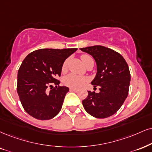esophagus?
I'll use <instances>...</instances> for the list:
<instances>
[{
    "mask_svg": "<svg viewBox=\"0 0 152 152\" xmlns=\"http://www.w3.org/2000/svg\"><path fill=\"white\" fill-rule=\"evenodd\" d=\"M70 91H77L78 89H75V88L70 87Z\"/></svg>",
    "mask_w": 152,
    "mask_h": 152,
    "instance_id": "esophagus-1",
    "label": "esophagus"
}]
</instances>
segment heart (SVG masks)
<instances>
[{
	"label": "heart",
	"mask_w": 152,
	"mask_h": 152,
	"mask_svg": "<svg viewBox=\"0 0 152 152\" xmlns=\"http://www.w3.org/2000/svg\"><path fill=\"white\" fill-rule=\"evenodd\" d=\"M81 59L84 65L86 64L87 61L89 59H92L88 55H82L81 56ZM67 60L65 61L63 63V66H62V71L65 72L67 70ZM87 81V78L86 77L78 76L74 74H70L65 77L63 80V84L67 87L72 88H80L85 85V83Z\"/></svg>",
	"instance_id": "heart-1"
}]
</instances>
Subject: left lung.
Masks as SVG:
<instances>
[{
    "label": "left lung",
    "mask_w": 152,
    "mask_h": 152,
    "mask_svg": "<svg viewBox=\"0 0 152 152\" xmlns=\"http://www.w3.org/2000/svg\"><path fill=\"white\" fill-rule=\"evenodd\" d=\"M80 50L91 55L96 63V75L91 84L99 87V92L88 91L82 101L86 111L96 118L115 113L128 95L130 73L121 54L103 46H88Z\"/></svg>",
    "instance_id": "1"
}]
</instances>
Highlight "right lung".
I'll return each mask as SVG.
<instances>
[{
  "instance_id": "obj_1",
  "label": "right lung",
  "mask_w": 152,
  "mask_h": 152,
  "mask_svg": "<svg viewBox=\"0 0 152 152\" xmlns=\"http://www.w3.org/2000/svg\"><path fill=\"white\" fill-rule=\"evenodd\" d=\"M77 50L42 48L26 56L18 72L17 91L28 114L44 121L59 113L69 88L59 86L56 78L61 76L64 61Z\"/></svg>"
}]
</instances>
